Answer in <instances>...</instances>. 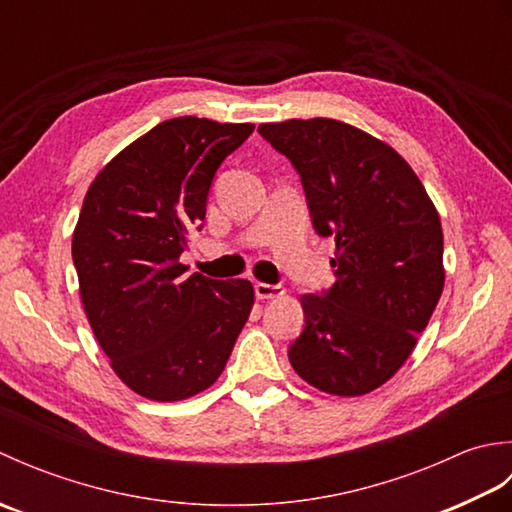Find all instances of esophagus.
Returning <instances> with one entry per match:
<instances>
[{
    "label": "esophagus",
    "mask_w": 512,
    "mask_h": 512,
    "mask_svg": "<svg viewBox=\"0 0 512 512\" xmlns=\"http://www.w3.org/2000/svg\"><path fill=\"white\" fill-rule=\"evenodd\" d=\"M284 288L281 286H277V284H262V281H259V284H255V295H257V299H277V297H281L284 295Z\"/></svg>",
    "instance_id": "1"
}]
</instances>
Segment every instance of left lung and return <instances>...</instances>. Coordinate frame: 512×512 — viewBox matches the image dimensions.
<instances>
[{
  "mask_svg": "<svg viewBox=\"0 0 512 512\" xmlns=\"http://www.w3.org/2000/svg\"><path fill=\"white\" fill-rule=\"evenodd\" d=\"M257 132L297 169L314 231L336 242V281L301 297L290 365L325 394H369L407 361L440 301V215L407 160L361 129L292 118Z\"/></svg>",
  "mask_w": 512,
  "mask_h": 512,
  "instance_id": "left-lung-1",
  "label": "left lung"
}]
</instances>
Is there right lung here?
I'll return each mask as SVG.
<instances>
[{"instance_id": "add662e5", "label": "right lung", "mask_w": 512, "mask_h": 512, "mask_svg": "<svg viewBox=\"0 0 512 512\" xmlns=\"http://www.w3.org/2000/svg\"><path fill=\"white\" fill-rule=\"evenodd\" d=\"M253 129L169 118L107 162L85 193L72 235L83 308L116 376L149 400L211 387L253 308L250 281L187 275L180 264L215 171Z\"/></svg>"}]
</instances>
